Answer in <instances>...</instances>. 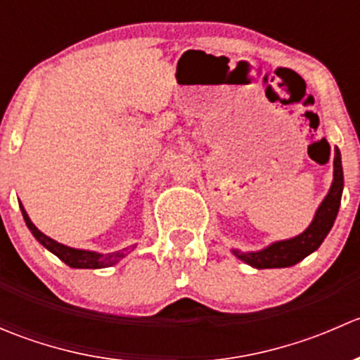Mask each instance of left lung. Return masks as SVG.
Masks as SVG:
<instances>
[{
	"label": "left lung",
	"mask_w": 360,
	"mask_h": 360,
	"mask_svg": "<svg viewBox=\"0 0 360 360\" xmlns=\"http://www.w3.org/2000/svg\"><path fill=\"white\" fill-rule=\"evenodd\" d=\"M335 177L329 188V193L319 205L314 221L310 226L300 233L297 237L288 238V240L274 242L268 248L256 250V252H242L238 249H231V252L250 266L257 268H288L300 263L301 259L321 248L324 238L331 231L333 224L338 216L341 203V193H343V167H341V153L335 148Z\"/></svg>",
	"instance_id": "8db88e82"
}]
</instances>
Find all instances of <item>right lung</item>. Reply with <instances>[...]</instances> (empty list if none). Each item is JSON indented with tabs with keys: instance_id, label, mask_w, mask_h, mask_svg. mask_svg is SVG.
I'll use <instances>...</instances> for the list:
<instances>
[{
	"instance_id": "obj_1",
	"label": "right lung",
	"mask_w": 360,
	"mask_h": 360,
	"mask_svg": "<svg viewBox=\"0 0 360 360\" xmlns=\"http://www.w3.org/2000/svg\"><path fill=\"white\" fill-rule=\"evenodd\" d=\"M19 205H20V210H22L25 224H27V228L31 230V233L34 235L36 240H38L43 248L49 249L50 252L56 254V256L59 257L60 261H64L68 266H71V268H108V266H112V264L118 263V261L125 256V252H123V250L101 254V252H94V250L75 249V248H68V245H64V244H59V242H56L53 238L46 237L45 233H41V231H39L38 228L32 224V221L29 219V216H27V212H25L22 203H19Z\"/></svg>"
}]
</instances>
